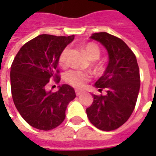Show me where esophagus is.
I'll list each match as a JSON object with an SVG mask.
<instances>
[{
  "label": "esophagus",
  "instance_id": "obj_1",
  "mask_svg": "<svg viewBox=\"0 0 156 156\" xmlns=\"http://www.w3.org/2000/svg\"><path fill=\"white\" fill-rule=\"evenodd\" d=\"M75 93H76V95H77V96H78V95H80L83 94V92L80 91V90H78V89H76V90H75Z\"/></svg>",
  "mask_w": 156,
  "mask_h": 156
}]
</instances>
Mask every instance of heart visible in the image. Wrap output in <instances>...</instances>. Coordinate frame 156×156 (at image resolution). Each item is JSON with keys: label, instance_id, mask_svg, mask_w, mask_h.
I'll use <instances>...</instances> for the list:
<instances>
[{"label": "heart", "instance_id": "b5f03b06", "mask_svg": "<svg viewBox=\"0 0 156 156\" xmlns=\"http://www.w3.org/2000/svg\"><path fill=\"white\" fill-rule=\"evenodd\" d=\"M83 51H85V53L87 54L88 58L90 60H97L100 56L99 48L94 43L89 42V43L85 44L83 46ZM68 48H64L62 51L61 54H60L59 58H58V62H59L60 66H62V67L66 66L67 59H68ZM64 78L65 81L70 85H72L73 87L77 88H81L84 86L87 82L89 81L90 74L86 73V72L73 69V70H69V71L66 73Z\"/></svg>", "mask_w": 156, "mask_h": 156}]
</instances>
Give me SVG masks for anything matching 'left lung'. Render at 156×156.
Returning <instances> with one entry per match:
<instances>
[{"label":"left lung","mask_w":156,"mask_h":156,"mask_svg":"<svg viewBox=\"0 0 156 156\" xmlns=\"http://www.w3.org/2000/svg\"><path fill=\"white\" fill-rule=\"evenodd\" d=\"M90 38L100 42L108 51V63L94 86L105 95L92 94L94 101L86 109L89 121L104 131L115 130L134 111L140 87L136 57L123 40L107 32L94 33Z\"/></svg>","instance_id":"left-lung-1"}]
</instances>
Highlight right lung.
Segmentation results:
<instances>
[{
  "label": "right lung",
  "instance_id": "1",
  "mask_svg": "<svg viewBox=\"0 0 156 156\" xmlns=\"http://www.w3.org/2000/svg\"><path fill=\"white\" fill-rule=\"evenodd\" d=\"M74 39L42 34L19 50L11 67V89L16 108L24 120L41 130H50L63 122L68 104L76 97L73 87L58 86L55 93L46 90L53 79L59 83L58 58Z\"/></svg>",
  "mask_w": 156,
  "mask_h": 156
}]
</instances>
